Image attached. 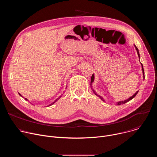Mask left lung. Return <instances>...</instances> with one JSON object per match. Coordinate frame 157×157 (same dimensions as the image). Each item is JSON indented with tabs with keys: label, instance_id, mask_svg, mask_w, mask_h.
Listing matches in <instances>:
<instances>
[{
	"label": "left lung",
	"instance_id": "1",
	"mask_svg": "<svg viewBox=\"0 0 157 157\" xmlns=\"http://www.w3.org/2000/svg\"><path fill=\"white\" fill-rule=\"evenodd\" d=\"M134 46H135V47H136V50H137V54H138V56H139V58L140 59V54H139V50H138V48H137V47L135 45V44H134ZM141 65H142V73H143V75H144V78H145V76H144V67H143V65H142V64L141 63ZM94 74H93V75H92V76H91V85H92V83L94 82ZM91 88H92V87H91ZM92 89H93V88H92ZM93 93L96 95V96H98L99 98H100V99L102 100V101H103L104 102H105V100H104V99L103 98H102L101 96H100L99 95H98V94H97L96 93V92H95V91L94 90H93ZM138 92L139 91H137L135 94H134L132 96H131V97H130L128 99H127V100H125V101H119V102H117V103H116V104L117 105H121V104H125V103H126V102H128L129 101H130L131 99H132L134 97H135L136 95H137V94L138 93Z\"/></svg>",
	"mask_w": 157,
	"mask_h": 157
}]
</instances>
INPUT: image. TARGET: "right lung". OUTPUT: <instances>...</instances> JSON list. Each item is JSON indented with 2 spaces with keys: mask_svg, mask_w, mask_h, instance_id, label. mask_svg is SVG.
Returning <instances> with one entry per match:
<instances>
[{
  "mask_svg": "<svg viewBox=\"0 0 157 157\" xmlns=\"http://www.w3.org/2000/svg\"><path fill=\"white\" fill-rule=\"evenodd\" d=\"M18 94H19V95H20V96H21V94H20V93H18ZM21 97H22V96H21ZM60 97H61V96H59V98H57V99H56V100H55V101H54V102H52V104H50V105H48V106H50V105H53V104H54V103H55V102H56V101H58V99H59V98H60ZM25 100H26V101H28V99H27V98H25Z\"/></svg>",
  "mask_w": 157,
  "mask_h": 157,
  "instance_id": "obj_1",
  "label": "right lung"
}]
</instances>
